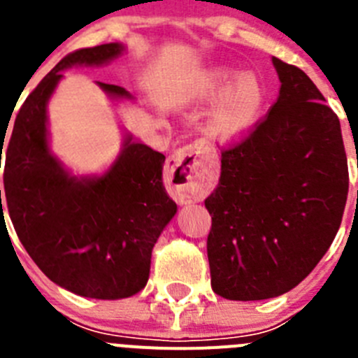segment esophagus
Returning <instances> with one entry per match:
<instances>
[{
    "label": "esophagus",
    "instance_id": "34e87169",
    "mask_svg": "<svg viewBox=\"0 0 358 358\" xmlns=\"http://www.w3.org/2000/svg\"><path fill=\"white\" fill-rule=\"evenodd\" d=\"M164 173L176 201H201L208 186V176L197 148L182 147L173 152L166 159Z\"/></svg>",
    "mask_w": 358,
    "mask_h": 358
}]
</instances>
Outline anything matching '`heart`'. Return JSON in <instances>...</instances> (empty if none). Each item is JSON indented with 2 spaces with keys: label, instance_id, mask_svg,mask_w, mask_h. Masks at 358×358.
Wrapping results in <instances>:
<instances>
[{
  "label": "heart",
  "instance_id": "b5f03b06",
  "mask_svg": "<svg viewBox=\"0 0 358 358\" xmlns=\"http://www.w3.org/2000/svg\"><path fill=\"white\" fill-rule=\"evenodd\" d=\"M233 77L235 73L229 69H217L211 73L206 84L208 96H217L227 91L220 98L213 115L215 129L226 134H233L251 125L264 103V87L255 75L251 73L240 75L231 85L230 80ZM227 85L229 88L227 87Z\"/></svg>",
  "mask_w": 358,
  "mask_h": 358
}]
</instances>
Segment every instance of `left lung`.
<instances>
[{"label": "left lung", "instance_id": "8db88e82", "mask_svg": "<svg viewBox=\"0 0 358 358\" xmlns=\"http://www.w3.org/2000/svg\"><path fill=\"white\" fill-rule=\"evenodd\" d=\"M276 103L220 148V179L204 201L211 287L233 301L268 299L301 283L334 242L348 197L341 123L297 66L274 57Z\"/></svg>", "mask_w": 358, "mask_h": 358}]
</instances>
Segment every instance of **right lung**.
I'll list each match as a JSON object with an SVG mask.
<instances>
[{"instance_id": "obj_1", "label": "right lung", "mask_w": 358, "mask_h": 358, "mask_svg": "<svg viewBox=\"0 0 358 358\" xmlns=\"http://www.w3.org/2000/svg\"><path fill=\"white\" fill-rule=\"evenodd\" d=\"M122 52L109 43L68 53L28 94L5 145L1 217L5 206L23 248L53 283L93 299H123L147 285L154 243L177 211L163 186L164 156L132 138L98 179L69 177L48 150L46 102L62 69L103 64ZM98 84L113 96H131Z\"/></svg>"}]
</instances>
